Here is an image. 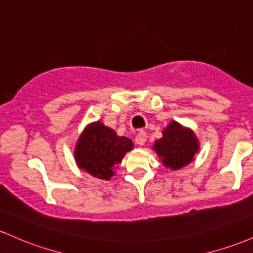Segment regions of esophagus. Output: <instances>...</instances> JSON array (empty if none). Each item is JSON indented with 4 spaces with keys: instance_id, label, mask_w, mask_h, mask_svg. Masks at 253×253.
<instances>
[{
    "instance_id": "esophagus-1",
    "label": "esophagus",
    "mask_w": 253,
    "mask_h": 253,
    "mask_svg": "<svg viewBox=\"0 0 253 253\" xmlns=\"http://www.w3.org/2000/svg\"><path fill=\"white\" fill-rule=\"evenodd\" d=\"M135 143L138 145H144L146 143V133L144 130H139L135 136Z\"/></svg>"
}]
</instances>
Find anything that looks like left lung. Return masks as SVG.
I'll list each match as a JSON object with an SVG mask.
<instances>
[{"instance_id": "1", "label": "left lung", "mask_w": 253, "mask_h": 253, "mask_svg": "<svg viewBox=\"0 0 253 253\" xmlns=\"http://www.w3.org/2000/svg\"><path fill=\"white\" fill-rule=\"evenodd\" d=\"M152 150L165 168L179 170L190 164L200 151V141L194 130L177 121H170L157 139Z\"/></svg>"}]
</instances>
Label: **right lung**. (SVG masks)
Returning <instances> with one entry per match:
<instances>
[{
  "instance_id": "right-lung-1",
  "label": "right lung",
  "mask_w": 253,
  "mask_h": 253,
  "mask_svg": "<svg viewBox=\"0 0 253 253\" xmlns=\"http://www.w3.org/2000/svg\"><path fill=\"white\" fill-rule=\"evenodd\" d=\"M134 145L127 136H120L100 120L86 125L81 133L74 156L80 169L92 177L109 181L115 169Z\"/></svg>"
}]
</instances>
